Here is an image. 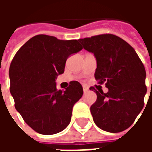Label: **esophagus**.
Here are the masks:
<instances>
[{
  "label": "esophagus",
  "mask_w": 152,
  "mask_h": 152,
  "mask_svg": "<svg viewBox=\"0 0 152 152\" xmlns=\"http://www.w3.org/2000/svg\"><path fill=\"white\" fill-rule=\"evenodd\" d=\"M83 90H84V92L86 93L89 90V87H87L86 86H83Z\"/></svg>",
  "instance_id": "34e87169"
}]
</instances>
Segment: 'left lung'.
Wrapping results in <instances>:
<instances>
[{
    "instance_id": "8db88e82",
    "label": "left lung",
    "mask_w": 152,
    "mask_h": 152,
    "mask_svg": "<svg viewBox=\"0 0 152 152\" xmlns=\"http://www.w3.org/2000/svg\"><path fill=\"white\" fill-rule=\"evenodd\" d=\"M79 41L95 57L96 80L105 83L108 89L105 94L90 87L97 94L90 107L94 123L110 133L125 130L143 108L147 94L143 64L134 48L115 35H99Z\"/></svg>"
}]
</instances>
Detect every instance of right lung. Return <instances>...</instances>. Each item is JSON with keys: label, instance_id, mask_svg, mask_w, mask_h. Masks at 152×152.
I'll return each instance as SVG.
<instances>
[{"label": "right lung", "instance_id": "obj_1", "mask_svg": "<svg viewBox=\"0 0 152 152\" xmlns=\"http://www.w3.org/2000/svg\"><path fill=\"white\" fill-rule=\"evenodd\" d=\"M81 50L79 40L37 35L12 60L9 76L15 108L39 134H57L70 124L73 106L83 95L82 86L71 81L65 90H58L55 80L64 72L66 59Z\"/></svg>", "mask_w": 152, "mask_h": 152}]
</instances>
